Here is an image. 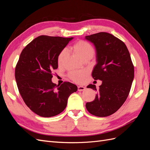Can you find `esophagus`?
<instances>
[{"instance_id": "34e87169", "label": "esophagus", "mask_w": 150, "mask_h": 150, "mask_svg": "<svg viewBox=\"0 0 150 150\" xmlns=\"http://www.w3.org/2000/svg\"><path fill=\"white\" fill-rule=\"evenodd\" d=\"M86 89V88L84 87V86H78V91H83L85 90Z\"/></svg>"}]
</instances>
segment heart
<instances>
[{
    "instance_id": "heart-1",
    "label": "heart",
    "mask_w": 150,
    "mask_h": 150,
    "mask_svg": "<svg viewBox=\"0 0 150 150\" xmlns=\"http://www.w3.org/2000/svg\"><path fill=\"white\" fill-rule=\"evenodd\" d=\"M72 49L83 59H91L95 52L94 47L89 42L83 40H79L72 46ZM67 56V51L66 49H62L57 56V63L59 65H62ZM89 72L88 70L72 71L68 76L69 78L77 83L84 82L86 77L88 76Z\"/></svg>"
}]
</instances>
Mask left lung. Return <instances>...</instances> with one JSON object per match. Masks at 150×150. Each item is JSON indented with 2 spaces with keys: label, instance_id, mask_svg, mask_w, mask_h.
Masks as SVG:
<instances>
[{
  "label": "left lung",
  "instance_id": "8db88e82",
  "mask_svg": "<svg viewBox=\"0 0 150 150\" xmlns=\"http://www.w3.org/2000/svg\"><path fill=\"white\" fill-rule=\"evenodd\" d=\"M96 48L97 64L92 72L95 80L102 84H89L98 91L94 100L86 104L91 114L106 117L117 111L128 96L134 79V66L125 44L113 35L99 33L85 37Z\"/></svg>",
  "mask_w": 150,
  "mask_h": 150
}]
</instances>
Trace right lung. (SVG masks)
<instances>
[{
    "mask_svg": "<svg viewBox=\"0 0 150 150\" xmlns=\"http://www.w3.org/2000/svg\"><path fill=\"white\" fill-rule=\"evenodd\" d=\"M73 38L40 35L22 50L15 69L19 91L31 111L52 117L64 110L70 95L78 87L69 82L56 86L52 82L58 67L57 56Z\"/></svg>",
    "mask_w": 150,
    "mask_h": 150,
    "instance_id": "right-lung-1",
    "label": "right lung"
}]
</instances>
